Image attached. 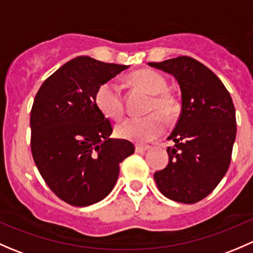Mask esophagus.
<instances>
[{"mask_svg":"<svg viewBox=\"0 0 253 253\" xmlns=\"http://www.w3.org/2000/svg\"><path fill=\"white\" fill-rule=\"evenodd\" d=\"M148 149H150L149 145H141V144L136 145V152H138V153L145 152V150H148Z\"/></svg>","mask_w":253,"mask_h":253,"instance_id":"esophagus-1","label":"esophagus"}]
</instances>
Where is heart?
Returning <instances> with one entry per match:
<instances>
[{
    "instance_id": "1",
    "label": "heart",
    "mask_w": 253,
    "mask_h": 253,
    "mask_svg": "<svg viewBox=\"0 0 253 253\" xmlns=\"http://www.w3.org/2000/svg\"><path fill=\"white\" fill-rule=\"evenodd\" d=\"M129 82L137 88L150 94L145 117H128L116 126V134L122 139L147 143L158 138L167 127V119H171L177 110V100L170 91L163 76L152 70H139L129 76ZM95 105L104 116L117 120L124 114V99L115 82L101 84L95 93ZM165 116L163 117L162 115Z\"/></svg>"
}]
</instances>
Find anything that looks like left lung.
Masks as SVG:
<instances>
[{"mask_svg":"<svg viewBox=\"0 0 253 253\" xmlns=\"http://www.w3.org/2000/svg\"><path fill=\"white\" fill-rule=\"evenodd\" d=\"M174 76L181 89V114L168 139L169 163L154 174L160 192L180 203H196L218 186L230 165L236 137L233 99L221 81L188 56L148 62Z\"/></svg>","mask_w":253,"mask_h":253,"instance_id":"left-lung-1","label":"left lung"}]
</instances>
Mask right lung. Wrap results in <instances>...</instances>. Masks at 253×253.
Returning a JSON list of instances; mask_svg holds the SVG:
<instances>
[{
  "label": "right lung",
  "mask_w": 253,
  "mask_h": 253,
  "mask_svg": "<svg viewBox=\"0 0 253 253\" xmlns=\"http://www.w3.org/2000/svg\"><path fill=\"white\" fill-rule=\"evenodd\" d=\"M129 66L78 56L42 83L32 112L33 159L53 193L68 205L100 202L114 188L120 163L134 153L110 138V121L95 105L99 86Z\"/></svg>",
  "instance_id": "add662e5"
}]
</instances>
